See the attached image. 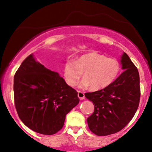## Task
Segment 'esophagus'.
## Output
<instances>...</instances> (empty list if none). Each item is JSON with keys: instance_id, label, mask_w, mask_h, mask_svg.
<instances>
[{"instance_id": "34e87169", "label": "esophagus", "mask_w": 152, "mask_h": 152, "mask_svg": "<svg viewBox=\"0 0 152 152\" xmlns=\"http://www.w3.org/2000/svg\"><path fill=\"white\" fill-rule=\"evenodd\" d=\"M77 96L80 99H84V93L82 91H79L77 93Z\"/></svg>"}]
</instances>
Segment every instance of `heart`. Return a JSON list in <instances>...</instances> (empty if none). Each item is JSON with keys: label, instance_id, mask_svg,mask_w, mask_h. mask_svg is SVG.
I'll use <instances>...</instances> for the list:
<instances>
[{"label": "heart", "instance_id": "obj_1", "mask_svg": "<svg viewBox=\"0 0 152 152\" xmlns=\"http://www.w3.org/2000/svg\"><path fill=\"white\" fill-rule=\"evenodd\" d=\"M120 69L121 66L117 59L93 51L80 56L75 60H66L64 66V75L66 83L74 86L84 71V77L80 82V86L90 85L93 90H99L113 82Z\"/></svg>", "mask_w": 152, "mask_h": 152}]
</instances>
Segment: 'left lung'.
I'll list each match as a JSON object with an SVG mask.
<instances>
[{
	"instance_id": "obj_1",
	"label": "left lung",
	"mask_w": 152,
	"mask_h": 152,
	"mask_svg": "<svg viewBox=\"0 0 152 152\" xmlns=\"http://www.w3.org/2000/svg\"><path fill=\"white\" fill-rule=\"evenodd\" d=\"M121 64L124 71L102 90L85 93L95 107L87 118L91 132L97 136L115 134L125 127L138 109L140 98L138 70L125 53Z\"/></svg>"
}]
</instances>
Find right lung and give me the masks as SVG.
<instances>
[{"mask_svg": "<svg viewBox=\"0 0 152 152\" xmlns=\"http://www.w3.org/2000/svg\"><path fill=\"white\" fill-rule=\"evenodd\" d=\"M15 107L25 125L39 134L53 135L63 127L66 114L78 104L77 92L57 72L29 55L14 78Z\"/></svg>", "mask_w": 152, "mask_h": 152, "instance_id": "1", "label": "right lung"}]
</instances>
